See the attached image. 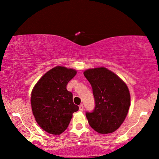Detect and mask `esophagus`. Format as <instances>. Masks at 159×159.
I'll use <instances>...</instances> for the list:
<instances>
[{
  "label": "esophagus",
  "mask_w": 159,
  "mask_h": 159,
  "mask_svg": "<svg viewBox=\"0 0 159 159\" xmlns=\"http://www.w3.org/2000/svg\"><path fill=\"white\" fill-rule=\"evenodd\" d=\"M83 109H84V108H83V104H80V105L79 106V110L80 111H83Z\"/></svg>",
  "instance_id": "esophagus-1"
}]
</instances>
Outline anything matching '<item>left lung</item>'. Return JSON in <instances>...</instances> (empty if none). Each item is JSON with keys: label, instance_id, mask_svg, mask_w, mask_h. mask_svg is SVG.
<instances>
[{"label": "left lung", "instance_id": "obj_1", "mask_svg": "<svg viewBox=\"0 0 159 159\" xmlns=\"http://www.w3.org/2000/svg\"><path fill=\"white\" fill-rule=\"evenodd\" d=\"M84 76L93 88L95 106L85 115L90 127L101 134L120 127L128 112L130 95L125 83L104 67L88 69Z\"/></svg>", "mask_w": 159, "mask_h": 159}]
</instances>
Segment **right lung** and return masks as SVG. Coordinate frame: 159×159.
I'll list each match as a JSON object with an SVG mask.
<instances>
[{"label":"right lung","mask_w":159,"mask_h":159,"mask_svg":"<svg viewBox=\"0 0 159 159\" xmlns=\"http://www.w3.org/2000/svg\"><path fill=\"white\" fill-rule=\"evenodd\" d=\"M76 74L74 69L56 66L44 74L32 90L31 103L35 119L48 133H62L73 113L79 110L73 102V94L66 90L67 83Z\"/></svg>","instance_id":"1"}]
</instances>
